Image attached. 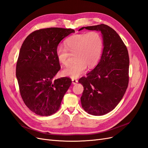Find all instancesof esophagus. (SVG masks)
<instances>
[{
	"mask_svg": "<svg viewBox=\"0 0 148 148\" xmlns=\"http://www.w3.org/2000/svg\"><path fill=\"white\" fill-rule=\"evenodd\" d=\"M71 81H72V83L73 84H77L78 83V80L76 79H74V78H73L72 79H71Z\"/></svg>",
	"mask_w": 148,
	"mask_h": 148,
	"instance_id": "1",
	"label": "esophagus"
}]
</instances>
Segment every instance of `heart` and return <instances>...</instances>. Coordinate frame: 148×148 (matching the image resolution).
I'll return each instance as SVG.
<instances>
[{
  "mask_svg": "<svg viewBox=\"0 0 148 148\" xmlns=\"http://www.w3.org/2000/svg\"><path fill=\"white\" fill-rule=\"evenodd\" d=\"M65 48L59 47L56 52L57 59L61 64L67 65L71 55L75 56V64L62 71L65 77L77 78L88 68L95 66L99 61L102 53L104 41L97 31L79 33L71 36L65 42Z\"/></svg>",
  "mask_w": 148,
  "mask_h": 148,
  "instance_id": "1",
  "label": "heart"
}]
</instances>
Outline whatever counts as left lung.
Segmentation results:
<instances>
[{"label": "left lung", "mask_w": 148, "mask_h": 148, "mask_svg": "<svg viewBox=\"0 0 148 148\" xmlns=\"http://www.w3.org/2000/svg\"><path fill=\"white\" fill-rule=\"evenodd\" d=\"M101 31L104 48L101 59L86 77L78 82L84 87L81 102L89 114L103 115L114 109L126 91L129 81V56L127 48L116 31L104 24L86 26Z\"/></svg>", "instance_id": "obj_1"}]
</instances>
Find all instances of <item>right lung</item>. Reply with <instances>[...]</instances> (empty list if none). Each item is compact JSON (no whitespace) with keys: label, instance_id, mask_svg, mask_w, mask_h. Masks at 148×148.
<instances>
[{"label":"right lung","instance_id":"1","mask_svg":"<svg viewBox=\"0 0 148 148\" xmlns=\"http://www.w3.org/2000/svg\"><path fill=\"white\" fill-rule=\"evenodd\" d=\"M72 33L74 29L61 28L36 30L28 36L20 48L16 77L23 102L36 114H55L70 86V78H53L60 69L56 54L57 46Z\"/></svg>","mask_w":148,"mask_h":148}]
</instances>
